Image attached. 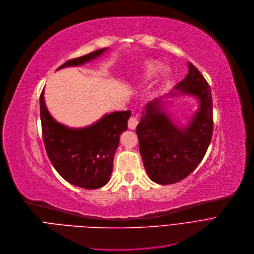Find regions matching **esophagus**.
Returning <instances> with one entry per match:
<instances>
[{"label":"esophagus","mask_w":254,"mask_h":254,"mask_svg":"<svg viewBox=\"0 0 254 254\" xmlns=\"http://www.w3.org/2000/svg\"><path fill=\"white\" fill-rule=\"evenodd\" d=\"M137 124H138V121H137V119L135 117H131L129 119V121H128V127H129V129L134 130L136 128Z\"/></svg>","instance_id":"obj_1"}]
</instances>
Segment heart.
Segmentation results:
<instances>
[{"label":"heart","mask_w":254,"mask_h":254,"mask_svg":"<svg viewBox=\"0 0 254 254\" xmlns=\"http://www.w3.org/2000/svg\"><path fill=\"white\" fill-rule=\"evenodd\" d=\"M160 69V63L156 62L151 60V61H148L146 64L143 65L142 70L140 71V74L137 76V83L138 84H144L147 83L150 79L154 77L156 74V72Z\"/></svg>","instance_id":"1"}]
</instances>
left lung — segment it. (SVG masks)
<instances>
[{
    "mask_svg": "<svg viewBox=\"0 0 254 254\" xmlns=\"http://www.w3.org/2000/svg\"><path fill=\"white\" fill-rule=\"evenodd\" d=\"M188 74L175 89L150 101L142 111L136 127L143 166L153 182L170 185L188 177L202 160L213 133L211 88L191 63ZM189 95L199 108L186 125L172 118L168 99Z\"/></svg>",
    "mask_w": 254,
    "mask_h": 254,
    "instance_id": "obj_1",
    "label": "left lung"
}]
</instances>
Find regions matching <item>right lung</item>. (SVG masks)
<instances>
[{"label":"right lung","instance_id":"add662e5","mask_svg":"<svg viewBox=\"0 0 254 254\" xmlns=\"http://www.w3.org/2000/svg\"><path fill=\"white\" fill-rule=\"evenodd\" d=\"M107 48L67 61L57 70L77 67L100 58ZM130 111L105 114L97 122L82 128L59 123L48 112L44 90L40 96V119L46 153L56 171L68 183L97 189L107 184L113 172L114 156L120 135L127 130Z\"/></svg>","mask_w":254,"mask_h":254}]
</instances>
